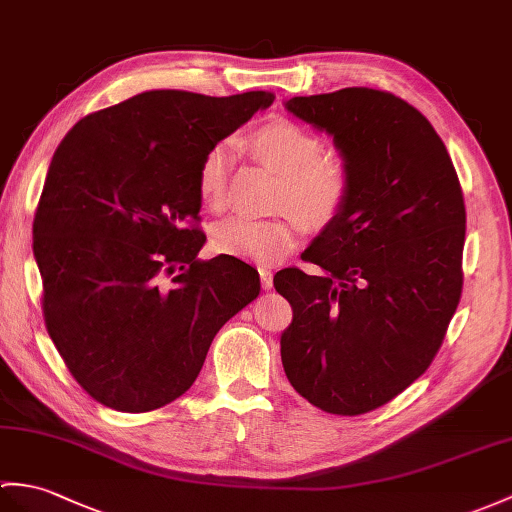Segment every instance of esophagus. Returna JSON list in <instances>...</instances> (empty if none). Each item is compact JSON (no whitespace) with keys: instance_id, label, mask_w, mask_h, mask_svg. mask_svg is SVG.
<instances>
[{"instance_id":"esophagus-1","label":"esophagus","mask_w":512,"mask_h":512,"mask_svg":"<svg viewBox=\"0 0 512 512\" xmlns=\"http://www.w3.org/2000/svg\"><path fill=\"white\" fill-rule=\"evenodd\" d=\"M259 277H261V288L270 290V288H272V272H270V268L261 266V268H259Z\"/></svg>"}]
</instances>
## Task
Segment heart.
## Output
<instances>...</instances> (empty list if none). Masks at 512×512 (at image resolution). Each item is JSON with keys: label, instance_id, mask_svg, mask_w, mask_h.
<instances>
[{"label": "heart", "instance_id": "heart-1", "mask_svg": "<svg viewBox=\"0 0 512 512\" xmlns=\"http://www.w3.org/2000/svg\"><path fill=\"white\" fill-rule=\"evenodd\" d=\"M253 157L279 176L277 207H288L307 229L331 227L351 194V168L338 154L323 152V139L310 128L285 117L257 126L246 137ZM227 146H211L198 165V196L202 205L220 207L227 189ZM211 244L222 255L275 264L296 246V222L290 213L253 220L224 218L211 233Z\"/></svg>", "mask_w": 512, "mask_h": 512}]
</instances>
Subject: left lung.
<instances>
[{"instance_id":"obj_1","label":"left lung","mask_w":512,"mask_h":512,"mask_svg":"<svg viewBox=\"0 0 512 512\" xmlns=\"http://www.w3.org/2000/svg\"><path fill=\"white\" fill-rule=\"evenodd\" d=\"M285 109L334 137L351 194L303 253L325 275H275L292 305L283 371L312 406L355 417L395 399L441 349L462 292L465 198L443 139L397 95L349 87Z\"/></svg>"}]
</instances>
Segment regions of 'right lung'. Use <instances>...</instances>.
<instances>
[{
	"mask_svg": "<svg viewBox=\"0 0 512 512\" xmlns=\"http://www.w3.org/2000/svg\"><path fill=\"white\" fill-rule=\"evenodd\" d=\"M268 91L157 89L95 111L56 148L32 224L43 316L102 406L150 412L196 382L220 327L257 299L231 255L198 259V165L272 104Z\"/></svg>",
	"mask_w": 512,
	"mask_h": 512,
	"instance_id": "1",
	"label": "right lung"
}]
</instances>
